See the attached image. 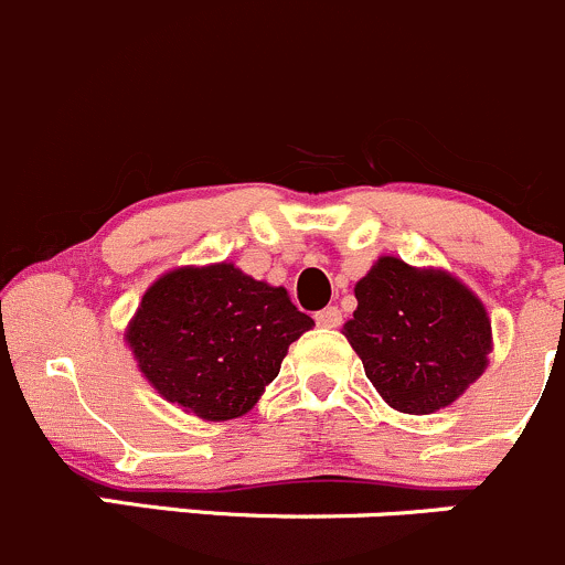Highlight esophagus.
Instances as JSON below:
<instances>
[{
    "label": "esophagus",
    "instance_id": "obj_1",
    "mask_svg": "<svg viewBox=\"0 0 565 565\" xmlns=\"http://www.w3.org/2000/svg\"><path fill=\"white\" fill-rule=\"evenodd\" d=\"M315 319H317L319 328H339V324H341V311H339V306H328V309L317 311Z\"/></svg>",
    "mask_w": 565,
    "mask_h": 565
}]
</instances>
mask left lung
<instances>
[{
	"label": "left lung",
	"mask_w": 565,
	"mask_h": 565,
	"mask_svg": "<svg viewBox=\"0 0 565 565\" xmlns=\"http://www.w3.org/2000/svg\"><path fill=\"white\" fill-rule=\"evenodd\" d=\"M355 298L344 335L393 409L437 413L481 377L492 324L457 278L383 256L355 284Z\"/></svg>",
	"instance_id": "obj_1"
}]
</instances>
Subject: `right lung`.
Wrapping results in <instances>:
<instances>
[{
  "label": "right lung",
  "instance_id": "obj_1",
  "mask_svg": "<svg viewBox=\"0 0 565 565\" xmlns=\"http://www.w3.org/2000/svg\"><path fill=\"white\" fill-rule=\"evenodd\" d=\"M311 324L287 289L221 262L158 278L130 322L128 344L167 402L204 420H230L254 407Z\"/></svg>",
  "mask_w": 565,
  "mask_h": 565
}]
</instances>
